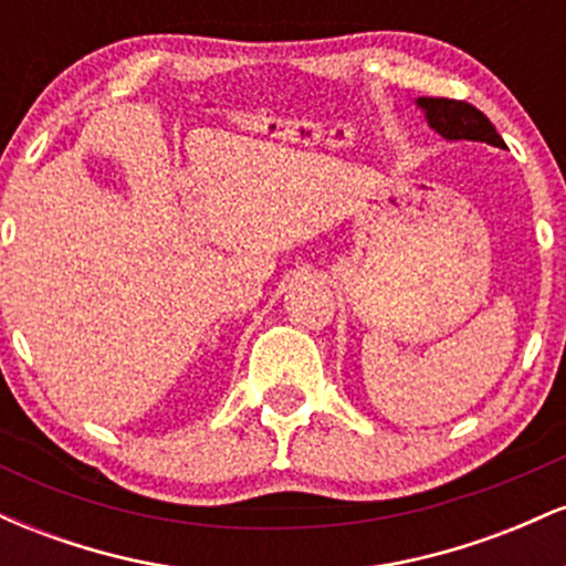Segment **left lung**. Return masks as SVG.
Listing matches in <instances>:
<instances>
[{"instance_id": "left-lung-1", "label": "left lung", "mask_w": 566, "mask_h": 566, "mask_svg": "<svg viewBox=\"0 0 566 566\" xmlns=\"http://www.w3.org/2000/svg\"><path fill=\"white\" fill-rule=\"evenodd\" d=\"M415 103L426 114L428 127L437 129L444 140H476L505 148L492 122L471 103L447 101V97H418Z\"/></svg>"}]
</instances>
